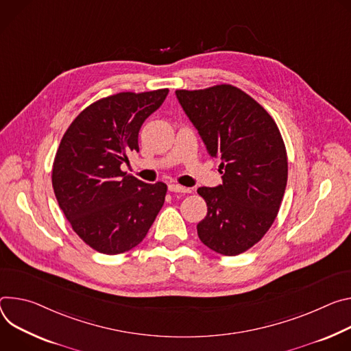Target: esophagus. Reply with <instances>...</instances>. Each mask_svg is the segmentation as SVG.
Returning a JSON list of instances; mask_svg holds the SVG:
<instances>
[{
  "instance_id": "esophagus-1",
  "label": "esophagus",
  "mask_w": 351,
  "mask_h": 351,
  "mask_svg": "<svg viewBox=\"0 0 351 351\" xmlns=\"http://www.w3.org/2000/svg\"><path fill=\"white\" fill-rule=\"evenodd\" d=\"M169 191H171V192H182V193L191 192L189 188L181 186V185H178V184H169Z\"/></svg>"
}]
</instances>
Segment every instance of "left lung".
Wrapping results in <instances>:
<instances>
[{
  "mask_svg": "<svg viewBox=\"0 0 351 351\" xmlns=\"http://www.w3.org/2000/svg\"><path fill=\"white\" fill-rule=\"evenodd\" d=\"M177 99L212 158L220 159L221 185L201 186L208 213L199 240L212 251L245 252L274 224L287 184V153L269 112L231 85L176 90Z\"/></svg>",
  "mask_w": 351,
  "mask_h": 351,
  "instance_id": "obj_1",
  "label": "left lung"
}]
</instances>
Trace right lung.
Returning a JSON list of instances; mask_svg holds the SVG:
<instances>
[{
	"mask_svg": "<svg viewBox=\"0 0 351 351\" xmlns=\"http://www.w3.org/2000/svg\"><path fill=\"white\" fill-rule=\"evenodd\" d=\"M169 89L121 92L88 106L64 134L53 163L56 198L72 230L97 252L136 247L160 212L167 185L121 170L139 152L138 134Z\"/></svg>",
	"mask_w": 351,
	"mask_h": 351,
	"instance_id": "right-lung-1",
	"label": "right lung"
}]
</instances>
